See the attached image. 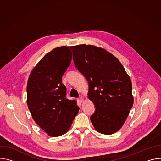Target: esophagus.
<instances>
[{
    "label": "esophagus",
    "mask_w": 161,
    "mask_h": 161,
    "mask_svg": "<svg viewBox=\"0 0 161 161\" xmlns=\"http://www.w3.org/2000/svg\"><path fill=\"white\" fill-rule=\"evenodd\" d=\"M78 101L80 103H82V102L84 101V98L82 97H80L78 99Z\"/></svg>",
    "instance_id": "1"
}]
</instances>
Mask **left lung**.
I'll return each mask as SVG.
<instances>
[{
  "label": "left lung",
  "mask_w": 161,
  "mask_h": 161,
  "mask_svg": "<svg viewBox=\"0 0 161 161\" xmlns=\"http://www.w3.org/2000/svg\"><path fill=\"white\" fill-rule=\"evenodd\" d=\"M71 48L76 68L88 82V98L96 107L92 124L101 134L115 133L133 106L130 77L118 58L103 48L83 44Z\"/></svg>",
  "instance_id": "obj_1"
}]
</instances>
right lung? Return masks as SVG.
<instances>
[{
  "label": "right lung",
  "mask_w": 161,
  "mask_h": 161,
  "mask_svg": "<svg viewBox=\"0 0 161 161\" xmlns=\"http://www.w3.org/2000/svg\"><path fill=\"white\" fill-rule=\"evenodd\" d=\"M71 59L68 47L54 48L34 67L27 81V103L31 115L52 137L66 133L80 109L76 101L66 98L62 80Z\"/></svg>",
  "instance_id": "right-lung-1"
}]
</instances>
